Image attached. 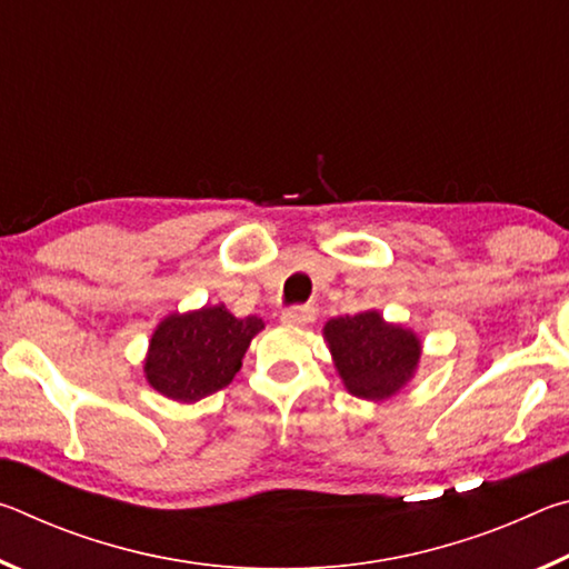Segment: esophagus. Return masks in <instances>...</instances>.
<instances>
[{
	"label": "esophagus",
	"mask_w": 569,
	"mask_h": 569,
	"mask_svg": "<svg viewBox=\"0 0 569 569\" xmlns=\"http://www.w3.org/2000/svg\"><path fill=\"white\" fill-rule=\"evenodd\" d=\"M281 321L288 323V326H301V329H303V326H311L316 321V308L293 306V308H288V311H283Z\"/></svg>",
	"instance_id": "esophagus-1"
}]
</instances>
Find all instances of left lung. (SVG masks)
Returning a JSON list of instances; mask_svg holds the SVG:
<instances>
[{"mask_svg":"<svg viewBox=\"0 0 569 569\" xmlns=\"http://www.w3.org/2000/svg\"><path fill=\"white\" fill-rule=\"evenodd\" d=\"M336 371L356 399L387 401L417 377L421 339L401 323H389L377 308L326 321Z\"/></svg>","mask_w":569,"mask_h":569,"instance_id":"left-lung-1","label":"left lung"}]
</instances>
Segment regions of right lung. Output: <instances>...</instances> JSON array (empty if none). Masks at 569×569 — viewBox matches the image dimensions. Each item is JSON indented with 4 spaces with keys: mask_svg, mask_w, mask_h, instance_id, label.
<instances>
[{
    "mask_svg": "<svg viewBox=\"0 0 569 569\" xmlns=\"http://www.w3.org/2000/svg\"><path fill=\"white\" fill-rule=\"evenodd\" d=\"M263 329L258 316L238 319L223 303L170 313L150 336L142 371L166 399L196 403L233 381L250 341Z\"/></svg>",
    "mask_w": 569,
    "mask_h": 569,
    "instance_id": "obj_1",
    "label": "right lung"
}]
</instances>
